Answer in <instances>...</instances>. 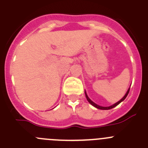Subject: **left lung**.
Instances as JSON below:
<instances>
[{"instance_id":"left-lung-1","label":"left lung","mask_w":148,"mask_h":148,"mask_svg":"<svg viewBox=\"0 0 148 148\" xmlns=\"http://www.w3.org/2000/svg\"><path fill=\"white\" fill-rule=\"evenodd\" d=\"M129 91H130V89H129V90H127V92H126V94H125V96H124V97H123L122 99H121V100L119 101L118 102H116V104H113V105L110 106V107H101V106L98 105V104H95V103H94L93 101H92L90 100V99H89L88 96H87V94H86V92H85V95H86V98H87V101H89V103H90V104H92V106H94V107H95V108H98V109H100V110H110V109H112V108H115L116 106H117V105H118V104H119L120 103H121V101H122L125 100V99H126L128 93H129Z\"/></svg>"}]
</instances>
